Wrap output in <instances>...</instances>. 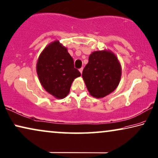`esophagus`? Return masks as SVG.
Here are the masks:
<instances>
[{
	"label": "esophagus",
	"mask_w": 158,
	"mask_h": 158,
	"mask_svg": "<svg viewBox=\"0 0 158 158\" xmlns=\"http://www.w3.org/2000/svg\"><path fill=\"white\" fill-rule=\"evenodd\" d=\"M83 68H80V69H79V71H80V73H81V74H82V73H83Z\"/></svg>",
	"instance_id": "obj_1"
}]
</instances>
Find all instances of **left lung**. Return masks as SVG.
I'll list each match as a JSON object with an SVG mask.
<instances>
[{
    "label": "left lung",
    "instance_id": "left-lung-1",
    "mask_svg": "<svg viewBox=\"0 0 158 158\" xmlns=\"http://www.w3.org/2000/svg\"><path fill=\"white\" fill-rule=\"evenodd\" d=\"M122 68L115 53L109 50L93 51L84 68L83 79L90 95L102 98L117 88Z\"/></svg>",
    "mask_w": 158,
    "mask_h": 158
}]
</instances>
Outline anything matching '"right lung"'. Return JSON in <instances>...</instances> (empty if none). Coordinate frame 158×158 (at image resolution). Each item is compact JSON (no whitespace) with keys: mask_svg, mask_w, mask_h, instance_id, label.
Wrapping results in <instances>:
<instances>
[{"mask_svg":"<svg viewBox=\"0 0 158 158\" xmlns=\"http://www.w3.org/2000/svg\"><path fill=\"white\" fill-rule=\"evenodd\" d=\"M36 71L43 88L58 99L68 95L74 80L81 75L74 68L73 59L67 48L55 40L41 52L36 64Z\"/></svg>","mask_w":158,"mask_h":158,"instance_id":"obj_1","label":"right lung"}]
</instances>
